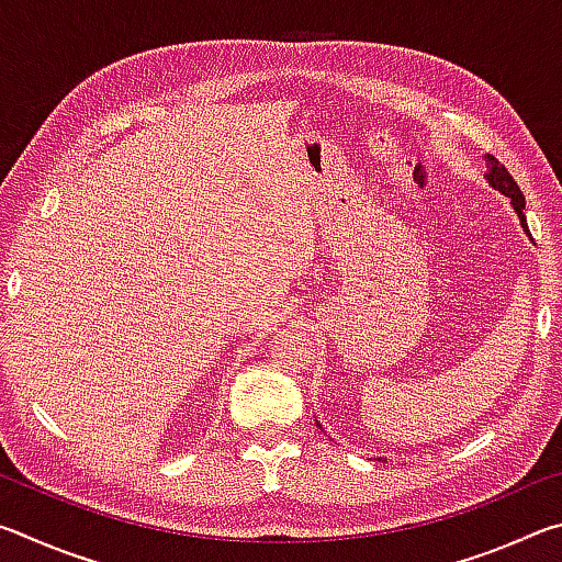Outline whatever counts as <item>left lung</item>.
<instances>
[{"label":"left lung","mask_w":562,"mask_h":562,"mask_svg":"<svg viewBox=\"0 0 562 562\" xmlns=\"http://www.w3.org/2000/svg\"><path fill=\"white\" fill-rule=\"evenodd\" d=\"M486 168H488V173H486V180L488 183L496 188V190H501L503 195H508L510 198V205H513V211L518 213V217H520V225H522V231L528 233V223H526V198H522V193H520V188H518V183L516 180H513V176L508 173V168L506 166H501V160L498 158H493L491 154H486ZM530 235V233H528Z\"/></svg>","instance_id":"8db88e82"}]
</instances>
